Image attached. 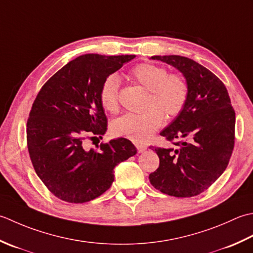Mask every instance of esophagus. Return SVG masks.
<instances>
[{"instance_id": "34e87169", "label": "esophagus", "mask_w": 253, "mask_h": 253, "mask_svg": "<svg viewBox=\"0 0 253 253\" xmlns=\"http://www.w3.org/2000/svg\"><path fill=\"white\" fill-rule=\"evenodd\" d=\"M136 148L138 153H144L147 149V146L143 145V144H136Z\"/></svg>"}]
</instances>
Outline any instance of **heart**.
<instances>
[{"mask_svg":"<svg viewBox=\"0 0 253 253\" xmlns=\"http://www.w3.org/2000/svg\"><path fill=\"white\" fill-rule=\"evenodd\" d=\"M130 76L148 90L147 109L141 113H127L113 121V135L123 136L136 143L152 137L164 121L163 111L167 118L177 117L185 106L189 87L179 74H167L166 69L153 63H141L131 70ZM120 81L117 75L105 80L100 89V100L106 110L116 112L119 108L118 91Z\"/></svg>","mask_w":253,"mask_h":253,"instance_id":"heart-1","label":"heart"}]
</instances>
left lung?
I'll use <instances>...</instances> for the list:
<instances>
[{
	"label": "left lung",
	"instance_id": "8db88e82",
	"mask_svg": "<svg viewBox=\"0 0 253 253\" xmlns=\"http://www.w3.org/2000/svg\"><path fill=\"white\" fill-rule=\"evenodd\" d=\"M184 77L189 96L182 111L161 132L176 147H154L159 167L149 181L159 191L177 198L194 197L225 171L235 144V111L217 76L189 58L154 55Z\"/></svg>",
	"mask_w": 253,
	"mask_h": 253
}]
</instances>
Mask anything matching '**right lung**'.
Masks as SVG:
<instances>
[{"label": "right lung", "mask_w": 253, "mask_h": 253, "mask_svg": "<svg viewBox=\"0 0 253 253\" xmlns=\"http://www.w3.org/2000/svg\"><path fill=\"white\" fill-rule=\"evenodd\" d=\"M135 55L84 54L69 62L43 85L27 121V145L37 176L56 198L85 203L99 197L115 180L118 164L136 154L125 137L86 149L87 136L107 131L100 100L105 80Z\"/></svg>", "instance_id": "right-lung-1"}]
</instances>
